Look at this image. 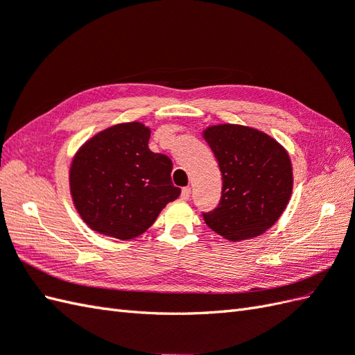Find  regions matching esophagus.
Listing matches in <instances>:
<instances>
[{
    "label": "esophagus",
    "instance_id": "esophagus-1",
    "mask_svg": "<svg viewBox=\"0 0 355 355\" xmlns=\"http://www.w3.org/2000/svg\"><path fill=\"white\" fill-rule=\"evenodd\" d=\"M181 200L183 201H187L189 198H191V187H183L181 189Z\"/></svg>",
    "mask_w": 355,
    "mask_h": 355
}]
</instances>
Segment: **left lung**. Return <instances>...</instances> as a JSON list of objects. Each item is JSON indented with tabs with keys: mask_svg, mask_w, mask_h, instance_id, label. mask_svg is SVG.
<instances>
[{
	"mask_svg": "<svg viewBox=\"0 0 355 355\" xmlns=\"http://www.w3.org/2000/svg\"><path fill=\"white\" fill-rule=\"evenodd\" d=\"M204 139L222 174L220 200L202 211L205 224L233 242L265 233L291 200L289 154L270 136L233 123L209 127Z\"/></svg>",
	"mask_w": 355,
	"mask_h": 355,
	"instance_id": "left-lung-1",
	"label": "left lung"
}]
</instances>
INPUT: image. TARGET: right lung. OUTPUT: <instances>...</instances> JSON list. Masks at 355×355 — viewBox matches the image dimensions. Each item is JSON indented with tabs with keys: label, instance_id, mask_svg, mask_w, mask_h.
Listing matches in <instances>:
<instances>
[{
	"label": "right lung",
	"instance_id": "obj_1",
	"mask_svg": "<svg viewBox=\"0 0 355 355\" xmlns=\"http://www.w3.org/2000/svg\"><path fill=\"white\" fill-rule=\"evenodd\" d=\"M151 131L140 122L107 128L80 148L71 164V193L95 232L127 241L150 228L180 196L172 162L148 148Z\"/></svg>",
	"mask_w": 355,
	"mask_h": 355
}]
</instances>
